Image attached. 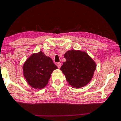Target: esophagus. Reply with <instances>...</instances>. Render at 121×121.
I'll return each instance as SVG.
<instances>
[{
    "label": "esophagus",
    "instance_id": "34e87169",
    "mask_svg": "<svg viewBox=\"0 0 121 121\" xmlns=\"http://www.w3.org/2000/svg\"><path fill=\"white\" fill-rule=\"evenodd\" d=\"M56 65L57 66V67H58L59 69H60V68L61 67V64L60 62H57L56 64Z\"/></svg>",
    "mask_w": 121,
    "mask_h": 121
}]
</instances>
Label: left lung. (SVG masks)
Returning a JSON list of instances; mask_svg holds the SVG:
<instances>
[{
    "instance_id": "1",
    "label": "left lung",
    "mask_w": 121,
    "mask_h": 121,
    "mask_svg": "<svg viewBox=\"0 0 121 121\" xmlns=\"http://www.w3.org/2000/svg\"><path fill=\"white\" fill-rule=\"evenodd\" d=\"M66 62L60 68L66 79L73 88L86 86L93 77L96 63L84 51L71 50L64 54Z\"/></svg>"
}]
</instances>
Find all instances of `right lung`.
<instances>
[{
    "mask_svg": "<svg viewBox=\"0 0 121 121\" xmlns=\"http://www.w3.org/2000/svg\"><path fill=\"white\" fill-rule=\"evenodd\" d=\"M57 69L52 59L47 56L42 51L30 56L22 67L23 74L27 83L35 89L45 87L52 72Z\"/></svg>",
    "mask_w": 121,
    "mask_h": 121,
    "instance_id": "obj_1",
    "label": "right lung"
}]
</instances>
